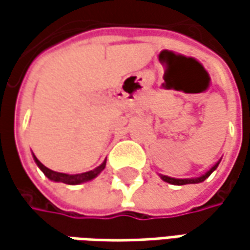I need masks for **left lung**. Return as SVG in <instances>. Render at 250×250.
Here are the masks:
<instances>
[{
  "mask_svg": "<svg viewBox=\"0 0 250 250\" xmlns=\"http://www.w3.org/2000/svg\"><path fill=\"white\" fill-rule=\"evenodd\" d=\"M221 161V160H220ZM220 161H217L216 164L213 166V167L210 168L208 171H207L206 174H203V175H200V177L197 178H185V179H179V178H171L167 177V175H161L160 174V178L164 181V182H168V184H171V185H187V184H199V182H203L206 178L210 177V174L218 167V164H220Z\"/></svg>",
  "mask_w": 250,
  "mask_h": 250,
  "instance_id": "1",
  "label": "left lung"
}]
</instances>
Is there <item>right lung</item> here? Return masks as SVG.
<instances>
[{
  "mask_svg": "<svg viewBox=\"0 0 250 250\" xmlns=\"http://www.w3.org/2000/svg\"><path fill=\"white\" fill-rule=\"evenodd\" d=\"M33 159L34 163L37 164V167L43 171L44 175L48 178L50 181L62 182V184H66V185H81L83 182H89L91 179H94L105 168V163H107V160H104L99 167H96L94 169H91V171H87V172H82V174H63V172H57V171H53V169L45 167L44 164H42L37 160V157L34 154Z\"/></svg>",
  "mask_w": 250,
  "mask_h": 250,
  "instance_id": "right-lung-1",
  "label": "right lung"
}]
</instances>
